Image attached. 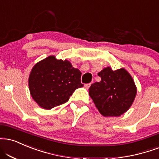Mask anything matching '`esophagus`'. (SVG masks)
Segmentation results:
<instances>
[{"instance_id": "obj_1", "label": "esophagus", "mask_w": 159, "mask_h": 159, "mask_svg": "<svg viewBox=\"0 0 159 159\" xmlns=\"http://www.w3.org/2000/svg\"><path fill=\"white\" fill-rule=\"evenodd\" d=\"M90 86H91V84H86L84 85V87L87 89H88L89 88V87H90Z\"/></svg>"}]
</instances>
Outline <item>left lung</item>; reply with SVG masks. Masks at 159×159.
<instances>
[{"label": "left lung", "instance_id": "obj_1", "mask_svg": "<svg viewBox=\"0 0 159 159\" xmlns=\"http://www.w3.org/2000/svg\"><path fill=\"white\" fill-rule=\"evenodd\" d=\"M101 80L89 88V95L100 113L118 117L130 108L137 88L130 74L124 68L112 70L110 66L98 73Z\"/></svg>", "mask_w": 159, "mask_h": 159}]
</instances>
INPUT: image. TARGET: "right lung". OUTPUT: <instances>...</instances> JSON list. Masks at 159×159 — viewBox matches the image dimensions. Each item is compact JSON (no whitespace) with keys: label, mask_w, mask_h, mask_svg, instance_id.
I'll return each mask as SVG.
<instances>
[{"label":"right lung","mask_w":159,"mask_h":159,"mask_svg":"<svg viewBox=\"0 0 159 159\" xmlns=\"http://www.w3.org/2000/svg\"><path fill=\"white\" fill-rule=\"evenodd\" d=\"M81 72L67 60L50 55L32 69L29 89L33 100L45 110L64 104L78 88L82 87Z\"/></svg>","instance_id":"1"}]
</instances>
